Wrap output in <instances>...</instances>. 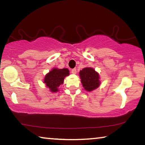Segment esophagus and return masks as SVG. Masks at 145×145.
Listing matches in <instances>:
<instances>
[{
  "mask_svg": "<svg viewBox=\"0 0 145 145\" xmlns=\"http://www.w3.org/2000/svg\"><path fill=\"white\" fill-rule=\"evenodd\" d=\"M71 72H72L73 74H76V73H77V70H76L75 68H73V69L71 70Z\"/></svg>",
  "mask_w": 145,
  "mask_h": 145,
  "instance_id": "34e87169",
  "label": "esophagus"
}]
</instances>
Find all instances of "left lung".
<instances>
[{
  "instance_id": "1",
  "label": "left lung",
  "mask_w": 145,
  "mask_h": 145,
  "mask_svg": "<svg viewBox=\"0 0 145 145\" xmlns=\"http://www.w3.org/2000/svg\"><path fill=\"white\" fill-rule=\"evenodd\" d=\"M79 76L82 86L87 91H92L100 86L99 73L93 68L86 67L83 68L80 71Z\"/></svg>"
}]
</instances>
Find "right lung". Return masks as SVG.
<instances>
[{
	"instance_id": "obj_1",
	"label": "right lung",
	"mask_w": 145,
	"mask_h": 145,
	"mask_svg": "<svg viewBox=\"0 0 145 145\" xmlns=\"http://www.w3.org/2000/svg\"><path fill=\"white\" fill-rule=\"evenodd\" d=\"M69 74L70 72L68 68L59 69L57 68H54L45 75L43 82L51 92H57L59 91L58 88L63 84L65 77Z\"/></svg>"
}]
</instances>
